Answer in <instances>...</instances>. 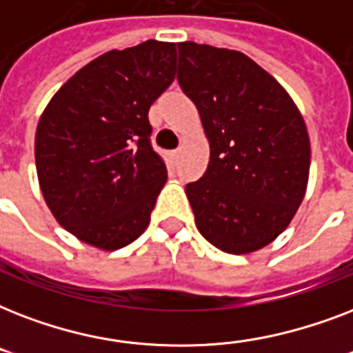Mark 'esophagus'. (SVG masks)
<instances>
[{"label": "esophagus", "instance_id": "esophagus-1", "mask_svg": "<svg viewBox=\"0 0 353 353\" xmlns=\"http://www.w3.org/2000/svg\"><path fill=\"white\" fill-rule=\"evenodd\" d=\"M179 155H181V148H176V150H172V159H179Z\"/></svg>", "mask_w": 353, "mask_h": 353}]
</instances>
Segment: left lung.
I'll list each match as a JSON object with an SVG mask.
<instances>
[{"instance_id":"1","label":"left lung","mask_w":353,"mask_h":353,"mask_svg":"<svg viewBox=\"0 0 353 353\" xmlns=\"http://www.w3.org/2000/svg\"><path fill=\"white\" fill-rule=\"evenodd\" d=\"M177 82L209 137V166L187 185L198 231L231 254L262 249L293 220L310 174V137L288 91L243 52L177 43Z\"/></svg>"}]
</instances>
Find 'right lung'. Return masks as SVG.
<instances>
[{
  "label": "right lung",
  "instance_id": "1",
  "mask_svg": "<svg viewBox=\"0 0 353 353\" xmlns=\"http://www.w3.org/2000/svg\"><path fill=\"white\" fill-rule=\"evenodd\" d=\"M176 43L104 52L74 73L41 113L36 172L63 229L104 251L144 232L166 181L148 110L176 77Z\"/></svg>",
  "mask_w": 353,
  "mask_h": 353
}]
</instances>
